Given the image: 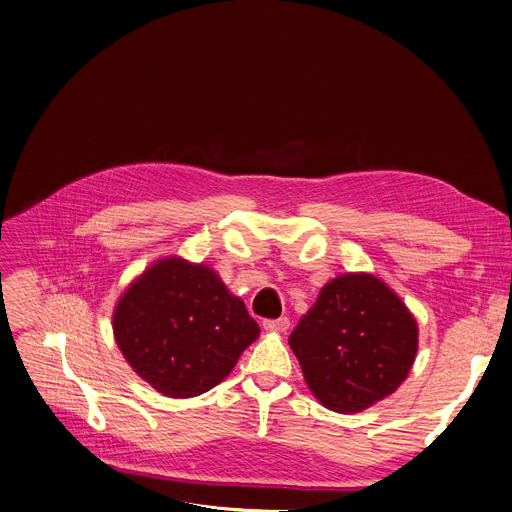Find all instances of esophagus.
Returning <instances> with one entry per match:
<instances>
[{
	"label": "esophagus",
	"mask_w": 512,
	"mask_h": 512,
	"mask_svg": "<svg viewBox=\"0 0 512 512\" xmlns=\"http://www.w3.org/2000/svg\"><path fill=\"white\" fill-rule=\"evenodd\" d=\"M263 328L267 332H285L289 328V318H277V320H263Z\"/></svg>",
	"instance_id": "1"
}]
</instances>
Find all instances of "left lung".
I'll return each instance as SVG.
<instances>
[{"instance_id": "left-lung-1", "label": "left lung", "mask_w": 512, "mask_h": 512, "mask_svg": "<svg viewBox=\"0 0 512 512\" xmlns=\"http://www.w3.org/2000/svg\"><path fill=\"white\" fill-rule=\"evenodd\" d=\"M314 397L356 413L391 395L417 354V324L377 277L346 273L326 283L289 336Z\"/></svg>"}]
</instances>
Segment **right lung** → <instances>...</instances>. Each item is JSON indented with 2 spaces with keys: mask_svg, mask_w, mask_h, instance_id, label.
I'll list each match as a JSON object with an SVG mask.
<instances>
[{
  "mask_svg": "<svg viewBox=\"0 0 512 512\" xmlns=\"http://www.w3.org/2000/svg\"><path fill=\"white\" fill-rule=\"evenodd\" d=\"M113 332L143 381L166 397L186 399L233 371L259 324L212 269L170 257L127 287Z\"/></svg>",
  "mask_w": 512,
  "mask_h": 512,
  "instance_id": "add662e5",
  "label": "right lung"
}]
</instances>
